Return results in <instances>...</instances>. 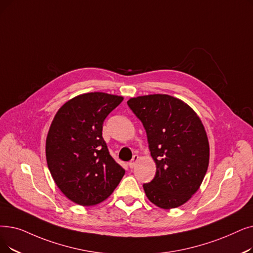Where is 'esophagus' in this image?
Segmentation results:
<instances>
[{
  "label": "esophagus",
  "instance_id": "1",
  "mask_svg": "<svg viewBox=\"0 0 253 253\" xmlns=\"http://www.w3.org/2000/svg\"><path fill=\"white\" fill-rule=\"evenodd\" d=\"M138 155H133V157H132V159H131L130 161H129V163H128V166H129V168L130 169H133L134 167H135V164H136V162H137V160H138Z\"/></svg>",
  "mask_w": 253,
  "mask_h": 253
}]
</instances>
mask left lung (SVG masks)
<instances>
[{
	"instance_id": "left-lung-1",
	"label": "left lung",
	"mask_w": 253,
	"mask_h": 253,
	"mask_svg": "<svg viewBox=\"0 0 253 253\" xmlns=\"http://www.w3.org/2000/svg\"><path fill=\"white\" fill-rule=\"evenodd\" d=\"M144 125L154 179L142 185L150 202L162 209L182 206L199 190L209 166V141L201 119L182 100L154 94L127 101Z\"/></svg>"
}]
</instances>
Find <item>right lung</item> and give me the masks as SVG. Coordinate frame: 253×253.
<instances>
[{
    "mask_svg": "<svg viewBox=\"0 0 253 253\" xmlns=\"http://www.w3.org/2000/svg\"><path fill=\"white\" fill-rule=\"evenodd\" d=\"M123 97L100 92L66 102L46 137V161L60 190L75 204L94 206L111 195L125 173L102 137L106 117Z\"/></svg>",
    "mask_w": 253,
    "mask_h": 253,
    "instance_id": "right-lung-1",
    "label": "right lung"
}]
</instances>
